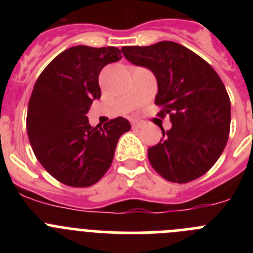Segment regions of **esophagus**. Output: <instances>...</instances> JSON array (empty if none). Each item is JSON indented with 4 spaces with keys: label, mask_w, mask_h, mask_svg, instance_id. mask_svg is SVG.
<instances>
[{
    "label": "esophagus",
    "mask_w": 253,
    "mask_h": 253,
    "mask_svg": "<svg viewBox=\"0 0 253 253\" xmlns=\"http://www.w3.org/2000/svg\"><path fill=\"white\" fill-rule=\"evenodd\" d=\"M143 125H144V123L143 122H138V120L131 122V126H133V128H142Z\"/></svg>",
    "instance_id": "34e87169"
}]
</instances>
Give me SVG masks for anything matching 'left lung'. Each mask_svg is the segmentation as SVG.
I'll return each instance as SVG.
<instances>
[{
    "instance_id": "obj_1",
    "label": "left lung",
    "mask_w": 253,
    "mask_h": 253,
    "mask_svg": "<svg viewBox=\"0 0 253 253\" xmlns=\"http://www.w3.org/2000/svg\"><path fill=\"white\" fill-rule=\"evenodd\" d=\"M130 63L156 76L158 116L169 115L172 128L148 160L156 172L176 184H186L207 173L220 157L231 128V100L218 73L208 62L175 42L149 46H123Z\"/></svg>"
}]
</instances>
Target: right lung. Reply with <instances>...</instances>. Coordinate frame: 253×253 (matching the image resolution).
Here are the masks:
<instances>
[{"label": "right lung", "mask_w": 253, "mask_h": 253, "mask_svg": "<svg viewBox=\"0 0 253 253\" xmlns=\"http://www.w3.org/2000/svg\"><path fill=\"white\" fill-rule=\"evenodd\" d=\"M120 53L115 46H72L35 82L26 116L29 140L42 166L62 184H96L110 169L119 138L130 130L122 116L104 126H91L86 116L93 100L101 97V69L120 60Z\"/></svg>", "instance_id": "obj_1"}]
</instances>
